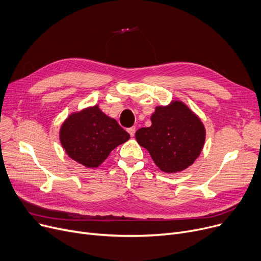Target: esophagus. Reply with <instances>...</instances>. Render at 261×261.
<instances>
[{
    "label": "esophagus",
    "instance_id": "1",
    "mask_svg": "<svg viewBox=\"0 0 261 261\" xmlns=\"http://www.w3.org/2000/svg\"><path fill=\"white\" fill-rule=\"evenodd\" d=\"M128 132H129V134H130L131 136H134V134H135V127L129 128V129H128Z\"/></svg>",
    "mask_w": 261,
    "mask_h": 261
}]
</instances>
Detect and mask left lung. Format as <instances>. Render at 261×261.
<instances>
[{
  "mask_svg": "<svg viewBox=\"0 0 261 261\" xmlns=\"http://www.w3.org/2000/svg\"><path fill=\"white\" fill-rule=\"evenodd\" d=\"M151 122L150 127L136 131L135 138L162 171L179 172L196 161L204 145L205 129L187 106L173 101L156 107Z\"/></svg>",
  "mask_w": 261,
  "mask_h": 261,
  "instance_id": "8db88e82",
  "label": "left lung"
}]
</instances>
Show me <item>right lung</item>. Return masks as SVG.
Here are the masks:
<instances>
[{"instance_id":"add662e5","label":"right lung","mask_w":261,"mask_h":261,"mask_svg":"<svg viewBox=\"0 0 261 261\" xmlns=\"http://www.w3.org/2000/svg\"><path fill=\"white\" fill-rule=\"evenodd\" d=\"M130 134L102 113L98 106L68 116L60 129V141L68 156L89 168H96Z\"/></svg>"}]
</instances>
